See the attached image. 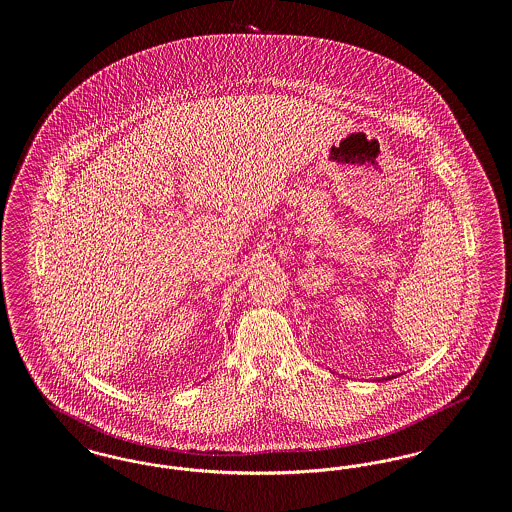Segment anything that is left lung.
Instances as JSON below:
<instances>
[{
	"label": "left lung",
	"mask_w": 512,
	"mask_h": 512,
	"mask_svg": "<svg viewBox=\"0 0 512 512\" xmlns=\"http://www.w3.org/2000/svg\"><path fill=\"white\" fill-rule=\"evenodd\" d=\"M391 378H395V376H388V378H384V380H391Z\"/></svg>",
	"instance_id": "8db88e82"
}]
</instances>
